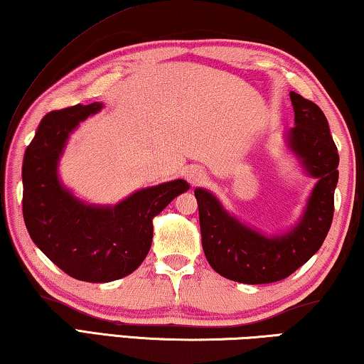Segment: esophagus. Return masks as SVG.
I'll return each instance as SVG.
<instances>
[{
	"label": "esophagus",
	"mask_w": 364,
	"mask_h": 364,
	"mask_svg": "<svg viewBox=\"0 0 364 364\" xmlns=\"http://www.w3.org/2000/svg\"><path fill=\"white\" fill-rule=\"evenodd\" d=\"M186 180L191 183V186H200L202 183L207 181V173L200 167H191L186 171Z\"/></svg>",
	"instance_id": "1"
}]
</instances>
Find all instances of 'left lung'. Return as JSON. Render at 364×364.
Wrapping results in <instances>:
<instances>
[{
	"mask_svg": "<svg viewBox=\"0 0 364 364\" xmlns=\"http://www.w3.org/2000/svg\"><path fill=\"white\" fill-rule=\"evenodd\" d=\"M295 127L287 134L291 149L318 183L304 218L279 237H264L230 217L208 191L197 188L202 247L210 267L244 284H268L291 276L321 247L334 217L338 154L326 115L315 102L291 93Z\"/></svg>",
	"mask_w": 364,
	"mask_h": 364,
	"instance_id": "obj_1",
	"label": "left lung"
}]
</instances>
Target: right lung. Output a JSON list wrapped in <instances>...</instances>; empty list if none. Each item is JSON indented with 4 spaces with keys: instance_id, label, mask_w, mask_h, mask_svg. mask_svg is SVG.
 <instances>
[{
    "instance_id": "right-lung-1",
    "label": "right lung",
    "mask_w": 364,
    "mask_h": 364,
    "mask_svg": "<svg viewBox=\"0 0 364 364\" xmlns=\"http://www.w3.org/2000/svg\"><path fill=\"white\" fill-rule=\"evenodd\" d=\"M102 107L51 110L43 117L22 164V212L32 241L72 278L109 282L133 273L152 244V218L178 194L184 180L141 189L115 207H91L77 200L58 180V160L69 133Z\"/></svg>"
}]
</instances>
